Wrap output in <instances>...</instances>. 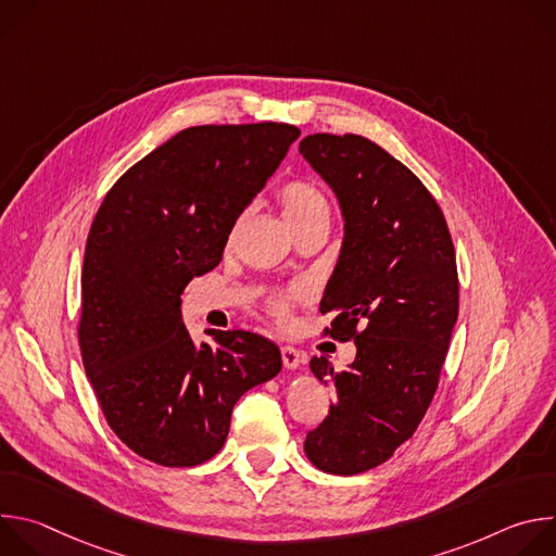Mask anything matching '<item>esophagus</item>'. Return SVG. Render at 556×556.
Segmentation results:
<instances>
[{"label": "esophagus", "mask_w": 556, "mask_h": 556, "mask_svg": "<svg viewBox=\"0 0 556 556\" xmlns=\"http://www.w3.org/2000/svg\"><path fill=\"white\" fill-rule=\"evenodd\" d=\"M281 361L286 369H296L301 363V352L292 345H281Z\"/></svg>", "instance_id": "esophagus-1"}]
</instances>
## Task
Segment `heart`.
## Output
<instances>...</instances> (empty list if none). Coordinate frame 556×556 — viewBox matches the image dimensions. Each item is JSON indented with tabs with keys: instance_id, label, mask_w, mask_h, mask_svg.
Here are the masks:
<instances>
[{
	"instance_id": "b5f03b06",
	"label": "heart",
	"mask_w": 556,
	"mask_h": 556,
	"mask_svg": "<svg viewBox=\"0 0 556 556\" xmlns=\"http://www.w3.org/2000/svg\"><path fill=\"white\" fill-rule=\"evenodd\" d=\"M277 204L281 208V215H283L286 224L290 226V230L294 235H299L301 230L314 228V226L330 228V222H332L330 200L319 187L307 182V180L286 182L277 191ZM242 219H244V215L237 217V222L232 226V235H235V230H237V226H240ZM303 296H305V292L301 288H290V290L275 292L266 299V309L275 321L288 324L290 316H292L294 303L301 301Z\"/></svg>"
}]
</instances>
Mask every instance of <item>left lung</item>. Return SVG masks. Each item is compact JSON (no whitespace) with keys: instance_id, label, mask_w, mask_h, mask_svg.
Here are the masks:
<instances>
[{"instance_id":"left-lung-1","label":"left lung","mask_w":556,"mask_h":556,"mask_svg":"<svg viewBox=\"0 0 556 556\" xmlns=\"http://www.w3.org/2000/svg\"><path fill=\"white\" fill-rule=\"evenodd\" d=\"M299 153L334 189L345 244L321 301L324 337L354 341L356 358L309 369L334 393L307 431V459L332 475L387 462L422 422L459 309L455 249L444 213L420 178L358 134H312Z\"/></svg>"}]
</instances>
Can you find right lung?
<instances>
[{"label":"right lung","mask_w":556,"mask_h":556,"mask_svg":"<svg viewBox=\"0 0 556 556\" xmlns=\"http://www.w3.org/2000/svg\"><path fill=\"white\" fill-rule=\"evenodd\" d=\"M288 123L198 125L129 167L103 198L81 270L78 348L110 429L140 457L185 468L226 442L240 395L281 369L247 330L195 345L180 294L299 138Z\"/></svg>","instance_id":"right-lung-1"}]
</instances>
